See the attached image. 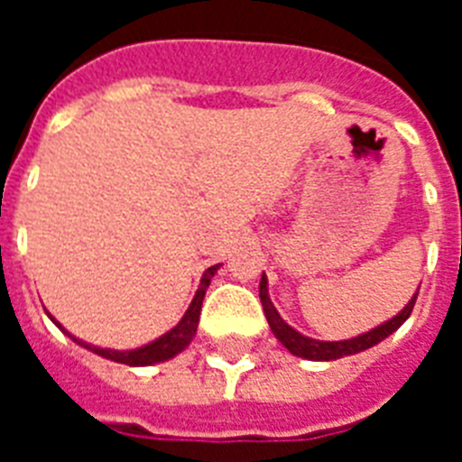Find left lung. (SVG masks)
I'll list each match as a JSON object with an SVG mask.
<instances>
[{
	"mask_svg": "<svg viewBox=\"0 0 462 462\" xmlns=\"http://www.w3.org/2000/svg\"><path fill=\"white\" fill-rule=\"evenodd\" d=\"M416 296H419V289H416V293L410 298V303H407L405 308L400 310L398 314H393L389 321H383V324L370 328L368 333L346 337V340L330 342V340H314V337L303 336L300 330H296L293 326H289L287 321L282 319L280 312H277V308L273 305L271 296H268L266 273L261 275V282H259V298H261V305H263V312H266V319H268V326H271V330H273V336H275L282 345L287 346L293 356L308 358V361H336V358L352 356V354H361V352H365V349H370V346L379 345V342L386 340L391 333H395L400 326L410 319V314H411V310H414V303H416Z\"/></svg>",
	"mask_w": 462,
	"mask_h": 462,
	"instance_id": "obj_1",
	"label": "left lung"
}]
</instances>
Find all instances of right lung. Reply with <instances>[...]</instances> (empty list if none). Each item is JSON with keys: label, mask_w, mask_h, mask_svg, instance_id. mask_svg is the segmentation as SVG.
Here are the masks:
<instances>
[{"label": "right lung", "mask_w": 462, "mask_h": 462, "mask_svg": "<svg viewBox=\"0 0 462 462\" xmlns=\"http://www.w3.org/2000/svg\"><path fill=\"white\" fill-rule=\"evenodd\" d=\"M219 266H222V263H217V266H210L208 271H203L201 284H199V289H196L189 308H187L185 314H182V319L178 321V324H175L169 333L159 336L157 340L148 342V345L136 346V349H125V352H120V349H104V346L89 345V342L71 336V333H69V330L64 328V326L60 324V321H57L51 312H48V317H51L52 324L62 330V333H67V336L71 337L76 345L85 346L88 352L97 354V356L108 358V361H116V363H125V365H132V368L157 365V363H164V361H169V358L178 356V354L185 352L187 346L191 345V340H194V336H196V328H199V314H201L203 296H206L208 287H210V280L215 277V273L219 271Z\"/></svg>", "instance_id": "obj_1"}]
</instances>
